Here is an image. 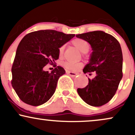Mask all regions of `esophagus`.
Segmentation results:
<instances>
[{"mask_svg": "<svg viewBox=\"0 0 135 135\" xmlns=\"http://www.w3.org/2000/svg\"><path fill=\"white\" fill-rule=\"evenodd\" d=\"M66 73H67L68 74H69V75H70V76H72V77H75V75H77V74L76 72H71V71H69V70L66 71Z\"/></svg>", "mask_w": 135, "mask_h": 135, "instance_id": "34e87169", "label": "esophagus"}]
</instances>
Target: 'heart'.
<instances>
[{
    "label": "heart",
    "mask_w": 135,
    "mask_h": 135,
    "mask_svg": "<svg viewBox=\"0 0 135 135\" xmlns=\"http://www.w3.org/2000/svg\"><path fill=\"white\" fill-rule=\"evenodd\" d=\"M72 43L77 49H78L83 53H86L90 49V44L87 41L83 39V38H75V39L73 40ZM64 49L65 46H61L59 47L58 54L60 56H61L63 55ZM63 65L67 69L73 70L79 69L83 65L81 63H73L71 61H65Z\"/></svg>",
    "instance_id": "b5f03b06"
}]
</instances>
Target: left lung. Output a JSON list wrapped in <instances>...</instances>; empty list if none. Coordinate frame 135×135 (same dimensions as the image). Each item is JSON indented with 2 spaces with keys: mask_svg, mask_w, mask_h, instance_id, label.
I'll return each mask as SVG.
<instances>
[{
  "mask_svg": "<svg viewBox=\"0 0 135 135\" xmlns=\"http://www.w3.org/2000/svg\"><path fill=\"white\" fill-rule=\"evenodd\" d=\"M91 45L93 52L89 62L83 69L84 74L95 77L88 79V85L78 88L80 98L93 107L107 103L115 95L122 77V53L116 38L103 31H93L76 35Z\"/></svg>",
  "mask_w": 135,
  "mask_h": 135,
  "instance_id": "obj_1",
  "label": "left lung"
}]
</instances>
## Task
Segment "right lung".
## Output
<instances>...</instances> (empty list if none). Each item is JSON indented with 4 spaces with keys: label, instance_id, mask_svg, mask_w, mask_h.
Here are the masks:
<instances>
[{
    "label": "right lung",
    "instance_id": "obj_1",
    "mask_svg": "<svg viewBox=\"0 0 135 135\" xmlns=\"http://www.w3.org/2000/svg\"><path fill=\"white\" fill-rule=\"evenodd\" d=\"M74 36L54 30H42L28 33L22 38L11 69L12 86L21 101L38 106L53 95L58 79L65 74L63 67L55 65L58 49ZM48 63L55 67L51 73L44 70Z\"/></svg>",
    "mask_w": 135,
    "mask_h": 135
}]
</instances>
